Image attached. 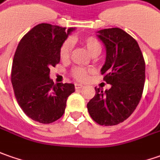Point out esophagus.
<instances>
[{
	"label": "esophagus",
	"mask_w": 160,
	"mask_h": 160,
	"mask_svg": "<svg viewBox=\"0 0 160 160\" xmlns=\"http://www.w3.org/2000/svg\"><path fill=\"white\" fill-rule=\"evenodd\" d=\"M74 86L76 89H78V88H81L83 87V85H82V84H80V83H75Z\"/></svg>",
	"instance_id": "obj_1"
}]
</instances>
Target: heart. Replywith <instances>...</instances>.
<instances>
[{
	"label": "heart",
	"mask_w": 160,
	"mask_h": 160,
	"mask_svg": "<svg viewBox=\"0 0 160 160\" xmlns=\"http://www.w3.org/2000/svg\"><path fill=\"white\" fill-rule=\"evenodd\" d=\"M82 45L86 48L88 52L90 54L92 57H97L102 52V46L101 43L98 42V40L93 36H88L81 40ZM72 51V43L69 40L65 41L59 48V57L62 61H66L70 58V54ZM72 76L76 80H84L88 77V72L84 68L76 67L72 72Z\"/></svg>",
	"instance_id": "b5f03b06"
}]
</instances>
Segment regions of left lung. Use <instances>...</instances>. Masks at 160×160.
<instances>
[{"label": "left lung", "instance_id": "1", "mask_svg": "<svg viewBox=\"0 0 160 160\" xmlns=\"http://www.w3.org/2000/svg\"><path fill=\"white\" fill-rule=\"evenodd\" d=\"M106 49L101 69L111 88L96 89L88 102L89 115L102 126H114L129 117L140 102L145 81V63L137 42L120 28L97 32Z\"/></svg>", "mask_w": 160, "mask_h": 160}]
</instances>
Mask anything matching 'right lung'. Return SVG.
<instances>
[{
  "label": "right lung",
  "instance_id": "add662e5",
  "mask_svg": "<svg viewBox=\"0 0 160 160\" xmlns=\"http://www.w3.org/2000/svg\"><path fill=\"white\" fill-rule=\"evenodd\" d=\"M40 24L25 34L15 52L11 83L23 112L37 122L48 124L63 116L72 83L54 84L50 67L60 62L59 48L75 28Z\"/></svg>",
  "mask_w": 160,
  "mask_h": 160
}]
</instances>
